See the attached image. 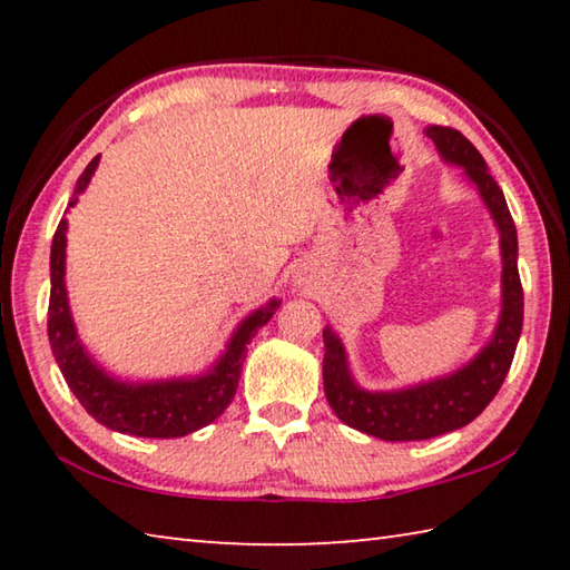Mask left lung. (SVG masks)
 <instances>
[{
  "label": "left lung",
  "mask_w": 570,
  "mask_h": 570,
  "mask_svg": "<svg viewBox=\"0 0 570 570\" xmlns=\"http://www.w3.org/2000/svg\"><path fill=\"white\" fill-rule=\"evenodd\" d=\"M424 135L440 158L458 166L478 190L500 236V314L493 336L455 372L397 390H364L350 370L344 342L324 326V392L336 417L350 428L387 442L430 440L465 428L495 397L523 332V286L518 276V234L505 196L490 176L478 148L460 130L430 125Z\"/></svg>",
  "instance_id": "obj_1"
}]
</instances>
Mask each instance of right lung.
<instances>
[{
  "label": "right lung",
  "mask_w": 570,
  "mask_h": 570,
  "mask_svg": "<svg viewBox=\"0 0 570 570\" xmlns=\"http://www.w3.org/2000/svg\"><path fill=\"white\" fill-rule=\"evenodd\" d=\"M98 163L100 156H95L88 163V168L82 170V176L77 178L70 208L77 204V196L90 186ZM65 258L67 218H62L60 226H57L50 250L52 292L47 334H50L52 354L60 364L67 387L72 390L88 414H92L105 428L122 432V435L168 440L190 435V432L214 422L234 400L250 340L282 306V298L274 296L264 306L254 308L246 320H240L226 342V350L220 352L218 360L206 372L190 374V377L130 382L102 370L80 342L70 312V298H67Z\"/></svg>",
  "instance_id": "obj_1"
}]
</instances>
